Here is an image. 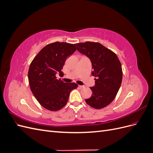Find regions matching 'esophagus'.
I'll return each mask as SVG.
<instances>
[{
	"label": "esophagus",
	"mask_w": 153,
	"mask_h": 153,
	"mask_svg": "<svg viewBox=\"0 0 153 153\" xmlns=\"http://www.w3.org/2000/svg\"><path fill=\"white\" fill-rule=\"evenodd\" d=\"M84 87H85V86H84V85H78V88H79V89H84Z\"/></svg>",
	"instance_id": "34e87169"
}]
</instances>
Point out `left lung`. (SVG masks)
<instances>
[{"instance_id": "1", "label": "left lung", "mask_w": 153, "mask_h": 153, "mask_svg": "<svg viewBox=\"0 0 153 153\" xmlns=\"http://www.w3.org/2000/svg\"><path fill=\"white\" fill-rule=\"evenodd\" d=\"M75 45L90 59L92 75L96 78L95 85L90 87L92 94L85 102L96 109L103 108L114 100L121 85V64L116 54L100 43L87 41Z\"/></svg>"}]
</instances>
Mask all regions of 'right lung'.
Listing matches in <instances>:
<instances>
[{"label": "right lung", "instance_id": "1", "mask_svg": "<svg viewBox=\"0 0 153 153\" xmlns=\"http://www.w3.org/2000/svg\"><path fill=\"white\" fill-rule=\"evenodd\" d=\"M76 50L75 45L55 42L45 46L32 60L28 72L30 90L39 104L50 111L62 108L68 102L76 83H64L57 79L67 57Z\"/></svg>", "mask_w": 153, "mask_h": 153}]
</instances>
